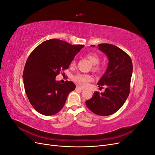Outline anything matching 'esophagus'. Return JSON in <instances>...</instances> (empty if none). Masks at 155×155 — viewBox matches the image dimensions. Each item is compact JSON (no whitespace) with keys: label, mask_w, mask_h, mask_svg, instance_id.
I'll list each match as a JSON object with an SVG mask.
<instances>
[{"label":"esophagus","mask_w":155,"mask_h":155,"mask_svg":"<svg viewBox=\"0 0 155 155\" xmlns=\"http://www.w3.org/2000/svg\"><path fill=\"white\" fill-rule=\"evenodd\" d=\"M76 91H83V88H81L80 87H79V86H77L76 88Z\"/></svg>","instance_id":"esophagus-1"}]
</instances>
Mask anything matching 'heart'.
Wrapping results in <instances>:
<instances>
[{"mask_svg":"<svg viewBox=\"0 0 155 155\" xmlns=\"http://www.w3.org/2000/svg\"><path fill=\"white\" fill-rule=\"evenodd\" d=\"M86 58L88 59L89 61H90L93 65H95L94 67V69L95 70H100L101 68L98 66H96L98 63L100 62V57L98 56L97 54L94 52H91L87 54L86 55ZM75 61H73L71 63V65H74ZM73 81L76 83L78 85L81 87H85L87 86L88 83L92 81L93 78L92 76L89 74H78L72 78Z\"/></svg>","mask_w":155,"mask_h":155,"instance_id":"heart-1","label":"heart"}]
</instances>
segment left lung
Listing matches in <instances>:
<instances>
[{
    "mask_svg": "<svg viewBox=\"0 0 155 155\" xmlns=\"http://www.w3.org/2000/svg\"><path fill=\"white\" fill-rule=\"evenodd\" d=\"M98 49L109 59L106 71L97 83L100 88H106L104 92H95L85 104L94 114L109 116L118 111L129 96L133 63L127 54L113 45L100 44Z\"/></svg>",
    "mask_w": 155,
    "mask_h": 155,
    "instance_id": "left-lung-1",
    "label": "left lung"
}]
</instances>
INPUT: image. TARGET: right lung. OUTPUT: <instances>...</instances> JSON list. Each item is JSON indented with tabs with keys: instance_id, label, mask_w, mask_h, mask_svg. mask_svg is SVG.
Wrapping results in <instances>:
<instances>
[{
	"instance_id": "add662e5",
	"label": "right lung",
	"mask_w": 155,
	"mask_h": 155,
	"mask_svg": "<svg viewBox=\"0 0 155 155\" xmlns=\"http://www.w3.org/2000/svg\"><path fill=\"white\" fill-rule=\"evenodd\" d=\"M84 45H72L53 39L44 41L28 58L22 78L30 104L40 114L51 116L63 109L68 94L76 88L72 81L61 84L55 77L67 69Z\"/></svg>"
}]
</instances>
